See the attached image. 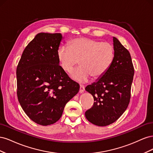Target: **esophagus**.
<instances>
[{"mask_svg":"<svg viewBox=\"0 0 153 153\" xmlns=\"http://www.w3.org/2000/svg\"><path fill=\"white\" fill-rule=\"evenodd\" d=\"M84 91H85V87L83 85H80V90H79L80 93H82V92H84Z\"/></svg>","mask_w":153,"mask_h":153,"instance_id":"esophagus-1","label":"esophagus"}]
</instances>
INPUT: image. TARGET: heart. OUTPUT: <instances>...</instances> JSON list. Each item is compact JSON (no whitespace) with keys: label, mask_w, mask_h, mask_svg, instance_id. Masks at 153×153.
Wrapping results in <instances>:
<instances>
[{"label":"heart","mask_w":153,"mask_h":153,"mask_svg":"<svg viewBox=\"0 0 153 153\" xmlns=\"http://www.w3.org/2000/svg\"><path fill=\"white\" fill-rule=\"evenodd\" d=\"M114 56L112 44L87 38L74 39L69 47L62 46L57 52L60 66L66 73H71L80 61L81 67L71 77L80 83L86 82L91 76L92 79L102 76L112 64Z\"/></svg>","instance_id":"1"}]
</instances>
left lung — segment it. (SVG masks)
Listing matches in <instances>:
<instances>
[{
    "label": "left lung",
    "mask_w": 153,
    "mask_h": 153,
    "mask_svg": "<svg viewBox=\"0 0 153 153\" xmlns=\"http://www.w3.org/2000/svg\"><path fill=\"white\" fill-rule=\"evenodd\" d=\"M115 56L104 75L85 91L94 98V105L87 110L85 117L90 123L105 126L114 123L126 110L131 97L134 68L128 50L113 37Z\"/></svg>",
    "instance_id": "8db88e82"
}]
</instances>
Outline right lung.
Returning <instances> with one entry per match:
<instances>
[{
  "mask_svg": "<svg viewBox=\"0 0 153 153\" xmlns=\"http://www.w3.org/2000/svg\"><path fill=\"white\" fill-rule=\"evenodd\" d=\"M62 39L60 33L38 34L24 50L16 69L18 101L27 116L42 126L59 120L80 89L59 66Z\"/></svg>",
  "mask_w": 153,
  "mask_h": 153,
  "instance_id": "1",
  "label": "right lung"
}]
</instances>
